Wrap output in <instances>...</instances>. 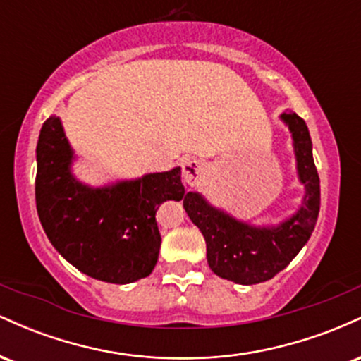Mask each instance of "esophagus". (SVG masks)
<instances>
[{"mask_svg":"<svg viewBox=\"0 0 361 361\" xmlns=\"http://www.w3.org/2000/svg\"><path fill=\"white\" fill-rule=\"evenodd\" d=\"M207 166L198 159H186L183 163V180L190 186L198 185L205 176Z\"/></svg>","mask_w":361,"mask_h":361,"instance_id":"34e87169","label":"esophagus"}]
</instances>
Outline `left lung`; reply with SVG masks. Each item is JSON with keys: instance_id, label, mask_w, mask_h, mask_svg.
Segmentation results:
<instances>
[{"instance_id": "left-lung-1", "label": "left lung", "mask_w": 361, "mask_h": 361, "mask_svg": "<svg viewBox=\"0 0 361 361\" xmlns=\"http://www.w3.org/2000/svg\"><path fill=\"white\" fill-rule=\"evenodd\" d=\"M293 137L297 171L305 186L300 210L279 227H252L214 209L198 193H186L183 207L204 234L207 261L215 275L234 283L255 285L273 279L309 241L321 207V186L312 157V142L304 118L283 114Z\"/></svg>"}]
</instances>
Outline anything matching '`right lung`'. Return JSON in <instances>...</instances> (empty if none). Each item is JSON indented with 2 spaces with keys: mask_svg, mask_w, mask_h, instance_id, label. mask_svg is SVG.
Instances as JSON below:
<instances>
[{
  "mask_svg": "<svg viewBox=\"0 0 361 361\" xmlns=\"http://www.w3.org/2000/svg\"><path fill=\"white\" fill-rule=\"evenodd\" d=\"M73 151L59 117H49L37 144L35 202L52 246L91 279L132 283L151 275L161 247L156 210L181 200V169L151 173L106 188L71 175Z\"/></svg>",
  "mask_w": 361,
  "mask_h": 361,
  "instance_id": "add662e5",
  "label": "right lung"
}]
</instances>
